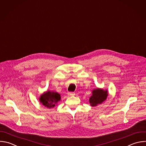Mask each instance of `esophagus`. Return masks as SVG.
<instances>
[{
	"mask_svg": "<svg viewBox=\"0 0 146 146\" xmlns=\"http://www.w3.org/2000/svg\"><path fill=\"white\" fill-rule=\"evenodd\" d=\"M68 94L69 96H74L75 94V93L74 92H68Z\"/></svg>",
	"mask_w": 146,
	"mask_h": 146,
	"instance_id": "1",
	"label": "esophagus"
}]
</instances>
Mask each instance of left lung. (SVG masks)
I'll return each mask as SVG.
<instances>
[{"mask_svg": "<svg viewBox=\"0 0 146 146\" xmlns=\"http://www.w3.org/2000/svg\"><path fill=\"white\" fill-rule=\"evenodd\" d=\"M92 95L89 98V103L92 107H96L102 104L107 98L108 91L103 89L96 88L93 90Z\"/></svg>", "mask_w": 146, "mask_h": 146, "instance_id": "1", "label": "left lung"}]
</instances>
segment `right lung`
<instances>
[{"mask_svg": "<svg viewBox=\"0 0 146 146\" xmlns=\"http://www.w3.org/2000/svg\"><path fill=\"white\" fill-rule=\"evenodd\" d=\"M60 100L61 96L58 93L50 90L44 92L39 98L40 103L47 108L54 107Z\"/></svg>", "mask_w": 146, "mask_h": 146, "instance_id": "1", "label": "right lung"}]
</instances>
